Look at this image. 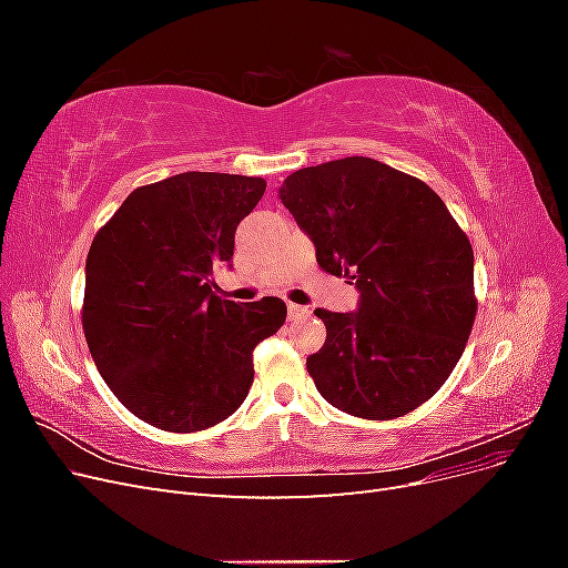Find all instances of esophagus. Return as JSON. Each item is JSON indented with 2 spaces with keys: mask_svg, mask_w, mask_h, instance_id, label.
<instances>
[{
  "mask_svg": "<svg viewBox=\"0 0 568 568\" xmlns=\"http://www.w3.org/2000/svg\"><path fill=\"white\" fill-rule=\"evenodd\" d=\"M305 317H311V307L298 305V303H288V320L291 322H298Z\"/></svg>",
  "mask_w": 568,
  "mask_h": 568,
  "instance_id": "esophagus-1",
  "label": "esophagus"
}]
</instances>
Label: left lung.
Returning <instances> with one entry per match:
<instances>
[{
	"mask_svg": "<svg viewBox=\"0 0 568 568\" xmlns=\"http://www.w3.org/2000/svg\"><path fill=\"white\" fill-rule=\"evenodd\" d=\"M280 199L317 263L355 280V313L315 311L324 346L307 372L326 403L395 419L445 384L474 317V251L440 196L386 163L348 156L296 170Z\"/></svg>",
	"mask_w": 568,
	"mask_h": 568,
	"instance_id": "obj_1",
	"label": "left lung"
}]
</instances>
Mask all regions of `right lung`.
Masks as SVG:
<instances>
[{
	"instance_id": "right-lung-1",
	"label": "right lung",
	"mask_w": 568,
	"mask_h": 568,
	"mask_svg": "<svg viewBox=\"0 0 568 568\" xmlns=\"http://www.w3.org/2000/svg\"><path fill=\"white\" fill-rule=\"evenodd\" d=\"M263 178L182 173L134 189L84 265L82 329L99 374L134 417L192 434L225 422L253 384V348L286 320L282 298L213 294Z\"/></svg>"
}]
</instances>
